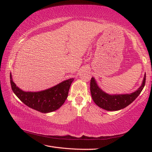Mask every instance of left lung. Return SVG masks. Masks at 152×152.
<instances>
[{
    "label": "left lung",
    "instance_id": "left-lung-1",
    "mask_svg": "<svg viewBox=\"0 0 152 152\" xmlns=\"http://www.w3.org/2000/svg\"><path fill=\"white\" fill-rule=\"evenodd\" d=\"M145 83L146 74L142 84L137 91L131 94L111 95L102 91L96 84L95 79L91 78L90 82V91L93 101L99 107L108 111H116L125 108L133 102L142 91Z\"/></svg>",
    "mask_w": 152,
    "mask_h": 152
}]
</instances>
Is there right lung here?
Here are the masks:
<instances>
[{
    "label": "right lung",
    "mask_w": 152,
    "mask_h": 152,
    "mask_svg": "<svg viewBox=\"0 0 152 152\" xmlns=\"http://www.w3.org/2000/svg\"><path fill=\"white\" fill-rule=\"evenodd\" d=\"M10 76L12 91L20 101L28 107L42 113L56 110L64 104L74 80L73 78L69 79L42 91L25 92L16 86L13 82L11 74Z\"/></svg>",
    "instance_id": "obj_1"
}]
</instances>
